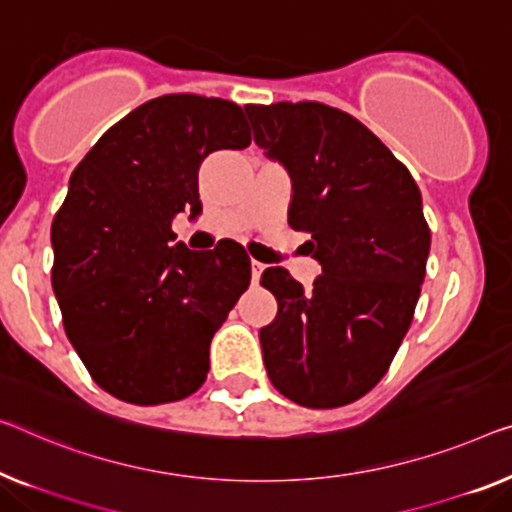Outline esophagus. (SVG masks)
<instances>
[{"instance_id":"1","label":"esophagus","mask_w":512,"mask_h":512,"mask_svg":"<svg viewBox=\"0 0 512 512\" xmlns=\"http://www.w3.org/2000/svg\"><path fill=\"white\" fill-rule=\"evenodd\" d=\"M250 269H253V282L257 285L259 278H262L264 269H266V264H262V262H257V259H253V262H250Z\"/></svg>"}]
</instances>
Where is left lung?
Segmentation results:
<instances>
[{
    "instance_id": "8db88e82",
    "label": "left lung",
    "mask_w": 512,
    "mask_h": 512,
    "mask_svg": "<svg viewBox=\"0 0 512 512\" xmlns=\"http://www.w3.org/2000/svg\"><path fill=\"white\" fill-rule=\"evenodd\" d=\"M255 142L292 174L289 225L322 276L262 273L278 315L259 331L271 384L301 407L363 398L391 368L421 296L430 227L411 172L352 114L317 101L246 105Z\"/></svg>"
}]
</instances>
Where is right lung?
<instances>
[{
	"instance_id": "obj_1",
	"label": "right lung",
	"mask_w": 512,
	"mask_h": 512,
	"mask_svg": "<svg viewBox=\"0 0 512 512\" xmlns=\"http://www.w3.org/2000/svg\"><path fill=\"white\" fill-rule=\"evenodd\" d=\"M243 110L223 98H151L101 135L71 174L52 220V289L91 379L131 404L188 398L209 345L250 285L241 243L172 246V218L202 211L197 170L246 149Z\"/></svg>"
}]
</instances>
